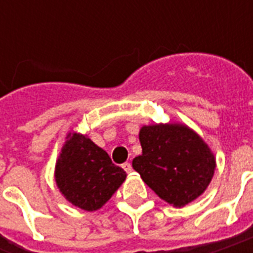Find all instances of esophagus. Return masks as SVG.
I'll return each instance as SVG.
<instances>
[{"label":"esophagus","mask_w":253,"mask_h":253,"mask_svg":"<svg viewBox=\"0 0 253 253\" xmlns=\"http://www.w3.org/2000/svg\"><path fill=\"white\" fill-rule=\"evenodd\" d=\"M122 168L125 169V170H126L127 173L132 172V167H131L130 163H125V164H122Z\"/></svg>","instance_id":"34e87169"}]
</instances>
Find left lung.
Listing matches in <instances>:
<instances>
[{
	"label": "left lung",
	"instance_id": "left-lung-1",
	"mask_svg": "<svg viewBox=\"0 0 253 253\" xmlns=\"http://www.w3.org/2000/svg\"><path fill=\"white\" fill-rule=\"evenodd\" d=\"M142 155L132 168L168 204L181 208L206 190L215 158L200 135L181 123L143 126L139 132Z\"/></svg>",
	"mask_w": 253,
	"mask_h": 253
}]
</instances>
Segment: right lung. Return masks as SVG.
<instances>
[{
	"mask_svg": "<svg viewBox=\"0 0 253 253\" xmlns=\"http://www.w3.org/2000/svg\"><path fill=\"white\" fill-rule=\"evenodd\" d=\"M126 176L121 167L111 163L106 151L86 135H67L55 167V181L71 204L86 211H95L110 200Z\"/></svg>",
	"mask_w": 253,
	"mask_h": 253,
	"instance_id": "obj_1",
	"label": "right lung"
}]
</instances>
